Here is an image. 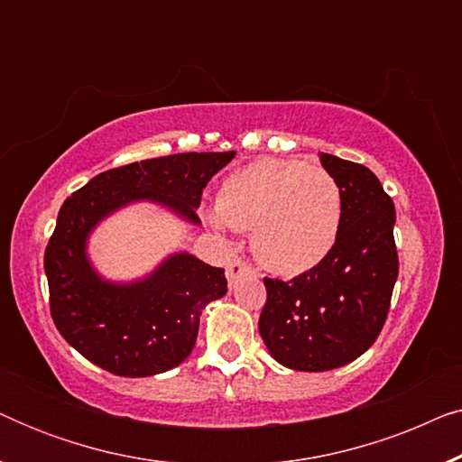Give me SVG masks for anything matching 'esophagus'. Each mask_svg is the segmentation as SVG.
I'll return each mask as SVG.
<instances>
[{
  "instance_id": "obj_1",
  "label": "esophagus",
  "mask_w": 462,
  "mask_h": 462,
  "mask_svg": "<svg viewBox=\"0 0 462 462\" xmlns=\"http://www.w3.org/2000/svg\"><path fill=\"white\" fill-rule=\"evenodd\" d=\"M252 273H254V269H252L245 261H242V258H233V261L226 264V280H229L231 288H236L239 277L252 275Z\"/></svg>"
}]
</instances>
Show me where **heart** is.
<instances>
[{
    "label": "heart",
    "instance_id": "heart-1",
    "mask_svg": "<svg viewBox=\"0 0 462 462\" xmlns=\"http://www.w3.org/2000/svg\"><path fill=\"white\" fill-rule=\"evenodd\" d=\"M212 220L252 229V250L264 267L299 275L324 261L338 239L343 195L324 168L300 160L252 162L220 185Z\"/></svg>",
    "mask_w": 462,
    "mask_h": 462
}]
</instances>
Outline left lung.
I'll use <instances>...</instances> for the list:
<instances>
[{
    "instance_id": "1",
    "label": "left lung",
    "mask_w": 462,
    "mask_h": 462,
    "mask_svg": "<svg viewBox=\"0 0 462 462\" xmlns=\"http://www.w3.org/2000/svg\"><path fill=\"white\" fill-rule=\"evenodd\" d=\"M319 160L343 195L338 239L318 267L294 280L264 277L258 319L271 356L300 372L340 368L374 345L400 271L395 206L381 180L362 163L328 153Z\"/></svg>"
}]
</instances>
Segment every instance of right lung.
I'll return each instance as SVG.
<instances>
[{"mask_svg": "<svg viewBox=\"0 0 462 462\" xmlns=\"http://www.w3.org/2000/svg\"><path fill=\"white\" fill-rule=\"evenodd\" d=\"M233 157L236 151L134 162L94 176L65 199L43 254L50 313L62 338L92 364L136 378L174 368L193 351L201 311L226 294L225 269L180 252L144 280L113 283L94 271L86 244L100 220L141 199L199 225L201 193Z\"/></svg>", "mask_w": 462, "mask_h": 462, "instance_id": "1", "label": "right lung"}]
</instances>
